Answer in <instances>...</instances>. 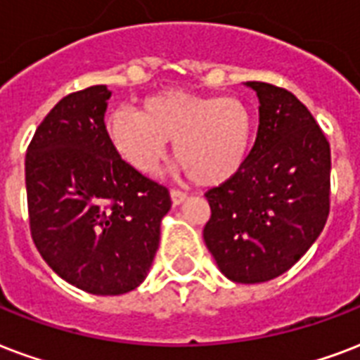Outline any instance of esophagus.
Listing matches in <instances>:
<instances>
[{"label": "esophagus", "mask_w": 360, "mask_h": 360, "mask_svg": "<svg viewBox=\"0 0 360 360\" xmlns=\"http://www.w3.org/2000/svg\"><path fill=\"white\" fill-rule=\"evenodd\" d=\"M169 196H172V204L174 205H179V204H183V202H185L186 200V192H183V191H172L169 192Z\"/></svg>", "instance_id": "34e87169"}]
</instances>
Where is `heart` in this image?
Returning a JSON list of instances; mask_svg holds the SVG:
<instances>
[{
  "label": "heart",
  "mask_w": 360,
  "mask_h": 360,
  "mask_svg": "<svg viewBox=\"0 0 360 360\" xmlns=\"http://www.w3.org/2000/svg\"><path fill=\"white\" fill-rule=\"evenodd\" d=\"M253 115L238 98L164 90L141 103L139 113L115 109L105 117L113 149L131 168L155 174L174 141L175 158L194 183L221 185L245 164L253 143Z\"/></svg>",
  "instance_id": "obj_1"
}]
</instances>
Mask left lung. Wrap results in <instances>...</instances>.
Segmentation results:
<instances>
[{"label":"left lung","mask_w":360,"mask_h":360,"mask_svg":"<svg viewBox=\"0 0 360 360\" xmlns=\"http://www.w3.org/2000/svg\"><path fill=\"white\" fill-rule=\"evenodd\" d=\"M259 130L234 177L205 192L204 241L236 283H264L306 255L330 210V145L308 107L289 90L249 81Z\"/></svg>","instance_id":"obj_1"}]
</instances>
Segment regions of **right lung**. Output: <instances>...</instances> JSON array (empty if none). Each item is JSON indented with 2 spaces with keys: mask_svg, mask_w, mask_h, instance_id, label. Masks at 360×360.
<instances>
[{
  "mask_svg": "<svg viewBox=\"0 0 360 360\" xmlns=\"http://www.w3.org/2000/svg\"><path fill=\"white\" fill-rule=\"evenodd\" d=\"M105 84L65 96L26 153L30 230L68 283L115 296L143 283L172 207L166 186L120 158L105 134Z\"/></svg>",
  "mask_w": 360,
  "mask_h": 360,
  "instance_id": "add662e5",
  "label": "right lung"
}]
</instances>
